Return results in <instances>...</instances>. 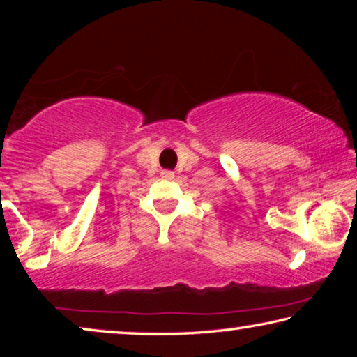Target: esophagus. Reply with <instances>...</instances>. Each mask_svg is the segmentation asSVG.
I'll return each instance as SVG.
<instances>
[{
  "mask_svg": "<svg viewBox=\"0 0 357 357\" xmlns=\"http://www.w3.org/2000/svg\"><path fill=\"white\" fill-rule=\"evenodd\" d=\"M162 178H164V179H173L174 178V173L165 170V172H162Z\"/></svg>",
  "mask_w": 357,
  "mask_h": 357,
  "instance_id": "esophagus-1",
  "label": "esophagus"
}]
</instances>
